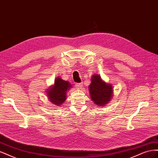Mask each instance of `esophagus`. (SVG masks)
<instances>
[{"label": "esophagus", "mask_w": 158, "mask_h": 158, "mask_svg": "<svg viewBox=\"0 0 158 158\" xmlns=\"http://www.w3.org/2000/svg\"><path fill=\"white\" fill-rule=\"evenodd\" d=\"M76 88H77L78 89H81L82 88V83H78V84H76Z\"/></svg>", "instance_id": "esophagus-1"}]
</instances>
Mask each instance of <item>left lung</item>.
Wrapping results in <instances>:
<instances>
[{
  "mask_svg": "<svg viewBox=\"0 0 158 158\" xmlns=\"http://www.w3.org/2000/svg\"><path fill=\"white\" fill-rule=\"evenodd\" d=\"M88 90L90 99L95 106L99 107L107 106L113 97L112 84L105 82L97 74H93L91 78Z\"/></svg>",
  "mask_w": 158,
  "mask_h": 158,
  "instance_id": "8db88e82",
  "label": "left lung"
}]
</instances>
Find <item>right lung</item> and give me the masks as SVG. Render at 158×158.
I'll return each mask as SVG.
<instances>
[{
    "instance_id": "1",
    "label": "right lung",
    "mask_w": 158,
    "mask_h": 158,
    "mask_svg": "<svg viewBox=\"0 0 158 158\" xmlns=\"http://www.w3.org/2000/svg\"><path fill=\"white\" fill-rule=\"evenodd\" d=\"M72 84L60 78H56L53 85L47 89L46 95L49 101L53 106L59 107L63 105L66 99L68 91L72 88Z\"/></svg>"
}]
</instances>
